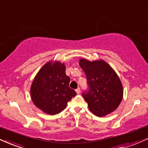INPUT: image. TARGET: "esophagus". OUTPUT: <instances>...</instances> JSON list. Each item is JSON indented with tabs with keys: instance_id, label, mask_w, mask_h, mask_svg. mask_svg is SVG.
Instances as JSON below:
<instances>
[{
	"instance_id": "esophagus-1",
	"label": "esophagus",
	"mask_w": 148,
	"mask_h": 148,
	"mask_svg": "<svg viewBox=\"0 0 148 148\" xmlns=\"http://www.w3.org/2000/svg\"><path fill=\"white\" fill-rule=\"evenodd\" d=\"M76 93H77V94H80V92H81V90H80V88H78L76 90Z\"/></svg>"
}]
</instances>
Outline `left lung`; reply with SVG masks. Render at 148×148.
Masks as SVG:
<instances>
[{
	"instance_id": "left-lung-1",
	"label": "left lung",
	"mask_w": 148,
	"mask_h": 148,
	"mask_svg": "<svg viewBox=\"0 0 148 148\" xmlns=\"http://www.w3.org/2000/svg\"><path fill=\"white\" fill-rule=\"evenodd\" d=\"M79 65L87 78L89 88L82 95L90 111L98 117L114 111L123 97V85L115 71L101 60L90 62L81 58Z\"/></svg>"
}]
</instances>
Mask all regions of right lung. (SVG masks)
Masks as SVG:
<instances>
[{"label":"right lung","mask_w":148,"mask_h":148,"mask_svg":"<svg viewBox=\"0 0 148 148\" xmlns=\"http://www.w3.org/2000/svg\"><path fill=\"white\" fill-rule=\"evenodd\" d=\"M69 81L64 63L59 61L47 62L32 83L30 95L34 104L47 114L60 113L76 95L75 90L69 88Z\"/></svg>","instance_id":"1"}]
</instances>
